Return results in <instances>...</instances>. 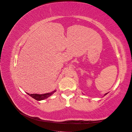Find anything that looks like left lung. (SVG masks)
<instances>
[{
	"mask_svg": "<svg viewBox=\"0 0 132 132\" xmlns=\"http://www.w3.org/2000/svg\"><path fill=\"white\" fill-rule=\"evenodd\" d=\"M107 93H106V94H105V95H107Z\"/></svg>",
	"mask_w": 132,
	"mask_h": 132,
	"instance_id": "8db88e82",
	"label": "left lung"
}]
</instances>
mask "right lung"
<instances>
[{
    "label": "right lung",
    "instance_id": "right-lung-1",
    "mask_svg": "<svg viewBox=\"0 0 132 132\" xmlns=\"http://www.w3.org/2000/svg\"><path fill=\"white\" fill-rule=\"evenodd\" d=\"M55 91H56V90L53 91L52 92V93L44 94H30L29 93H26L29 95H30L31 97L34 98L35 100H37V101H41V100H43L46 99V98H48V97H50V96H51L52 95H53Z\"/></svg>",
    "mask_w": 132,
    "mask_h": 132
}]
</instances>
